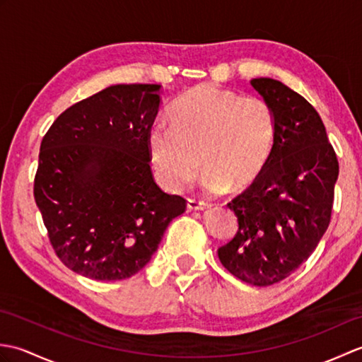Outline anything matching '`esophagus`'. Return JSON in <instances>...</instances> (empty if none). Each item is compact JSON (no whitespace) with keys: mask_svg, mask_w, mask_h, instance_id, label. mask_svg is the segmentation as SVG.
Returning <instances> with one entry per match:
<instances>
[{"mask_svg":"<svg viewBox=\"0 0 362 362\" xmlns=\"http://www.w3.org/2000/svg\"><path fill=\"white\" fill-rule=\"evenodd\" d=\"M187 206H188V210H205V209H209V204H205L204 201H201V199L188 197Z\"/></svg>","mask_w":362,"mask_h":362,"instance_id":"obj_1","label":"esophagus"}]
</instances>
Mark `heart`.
<instances>
[{
  "instance_id": "obj_1",
  "label": "heart",
  "mask_w": 362,
  "mask_h": 362,
  "mask_svg": "<svg viewBox=\"0 0 362 362\" xmlns=\"http://www.w3.org/2000/svg\"><path fill=\"white\" fill-rule=\"evenodd\" d=\"M274 141L275 115L264 98L211 83L182 95L171 107V122L156 119L148 130L153 174L173 193L194 179L201 163L206 193L247 189L264 171Z\"/></svg>"
}]
</instances>
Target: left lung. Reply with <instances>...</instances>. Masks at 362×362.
I'll list each match as a JSON object with an SVG mask.
<instances>
[{
    "instance_id": "left-lung-1",
    "label": "left lung",
    "mask_w": 362,
    "mask_h": 362,
    "mask_svg": "<svg viewBox=\"0 0 362 362\" xmlns=\"http://www.w3.org/2000/svg\"><path fill=\"white\" fill-rule=\"evenodd\" d=\"M250 83L272 107L275 141L258 180L228 204L240 228L218 257L240 280L271 286L302 266L327 232L339 163L303 96L275 79Z\"/></svg>"
}]
</instances>
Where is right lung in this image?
I'll use <instances>...</instances> for the list:
<instances>
[{
	"instance_id": "obj_1",
	"label": "right lung",
	"mask_w": 362,
	"mask_h": 362,
	"mask_svg": "<svg viewBox=\"0 0 362 362\" xmlns=\"http://www.w3.org/2000/svg\"><path fill=\"white\" fill-rule=\"evenodd\" d=\"M157 83H119L71 105L43 136L34 197L52 249L76 274L124 280L149 263L187 209L153 182L148 130Z\"/></svg>"
}]
</instances>
